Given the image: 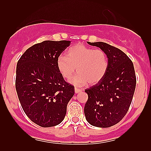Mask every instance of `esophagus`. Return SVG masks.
Masks as SVG:
<instances>
[{
  "instance_id": "1",
  "label": "esophagus",
  "mask_w": 151,
  "mask_h": 151,
  "mask_svg": "<svg viewBox=\"0 0 151 151\" xmlns=\"http://www.w3.org/2000/svg\"><path fill=\"white\" fill-rule=\"evenodd\" d=\"M74 91H75V93H80L81 91V90L78 88H74Z\"/></svg>"
}]
</instances>
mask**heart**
I'll list each match as a JSON object with an SVG mask.
<instances>
[{"label": "heart", "mask_w": 151, "mask_h": 151, "mask_svg": "<svg viewBox=\"0 0 151 151\" xmlns=\"http://www.w3.org/2000/svg\"><path fill=\"white\" fill-rule=\"evenodd\" d=\"M57 68L66 80L71 79L77 71L78 74L71 80L73 84L93 85L101 82L106 75L109 58L103 50L77 44L67 50L66 56L58 58Z\"/></svg>", "instance_id": "heart-1"}]
</instances>
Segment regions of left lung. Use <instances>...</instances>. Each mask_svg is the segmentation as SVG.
<instances>
[{"label":"left lung","mask_w":151,"mask_h":151,"mask_svg":"<svg viewBox=\"0 0 151 151\" xmlns=\"http://www.w3.org/2000/svg\"><path fill=\"white\" fill-rule=\"evenodd\" d=\"M88 43L106 52L109 68L101 82L85 91L88 96L85 118L92 126L110 127L124 118L132 103L137 82L134 64L117 47L101 42Z\"/></svg>","instance_id":"left-lung-1"}]
</instances>
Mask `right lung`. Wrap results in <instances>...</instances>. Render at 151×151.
<instances>
[{"mask_svg": "<svg viewBox=\"0 0 151 151\" xmlns=\"http://www.w3.org/2000/svg\"><path fill=\"white\" fill-rule=\"evenodd\" d=\"M70 41H44L22 54L17 64L15 87L24 112L42 127H52L63 121L74 87L68 84L57 68V59Z\"/></svg>", "mask_w": 151, "mask_h": 151, "instance_id": "1", "label": "right lung"}]
</instances>
